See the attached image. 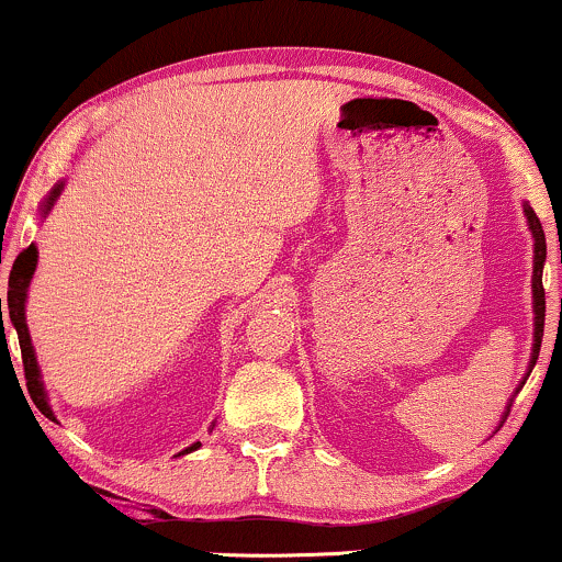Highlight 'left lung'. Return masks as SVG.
<instances>
[{"label":"left lung","instance_id":"1","mask_svg":"<svg viewBox=\"0 0 562 562\" xmlns=\"http://www.w3.org/2000/svg\"><path fill=\"white\" fill-rule=\"evenodd\" d=\"M524 216H526V222H528V232H531V237H533V274H531V299H533V346H531V362H528V372H526V378L520 380L518 391L524 389V383L528 380V375H531L533 364H537V359H539L541 335H544V308H547V306H544V288H541V269H544V261H547V240H544V229H541L539 216L533 214V209H531V205L526 203V200H524ZM560 261H562V248H560ZM518 391H515V393H518ZM507 412H509V406H507ZM507 412H505V415H502L499 425L505 423Z\"/></svg>","mask_w":562,"mask_h":562}]
</instances>
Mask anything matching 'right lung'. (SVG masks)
<instances>
[{"instance_id": "right-lung-1", "label": "right lung", "mask_w": 562, "mask_h": 562, "mask_svg": "<svg viewBox=\"0 0 562 562\" xmlns=\"http://www.w3.org/2000/svg\"><path fill=\"white\" fill-rule=\"evenodd\" d=\"M63 190H66V182H57L53 190H49V195L44 198V203H42V218H47L49 211H53V205L57 203V198L63 195ZM36 263H38V248H36L34 243H31L29 248H25L23 254L18 256L15 263H12L10 285H8V314H10L12 327H15V333H18V344H21L23 370H25V380H29L31 398H34V404L38 406V412H42L44 417H49V420L57 423L53 406H49L47 389H44L42 370H38V362H36V348H34V344H31L29 322H25V301H29V285H31V280H34ZM0 325H2V333H4L2 299H0ZM198 447H200V441L192 443V447L182 449L177 457L190 454V451H195Z\"/></svg>"}]
</instances>
